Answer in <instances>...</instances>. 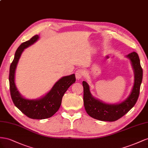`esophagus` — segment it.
Instances as JSON below:
<instances>
[{"label": "esophagus", "mask_w": 148, "mask_h": 148, "mask_svg": "<svg viewBox=\"0 0 148 148\" xmlns=\"http://www.w3.org/2000/svg\"><path fill=\"white\" fill-rule=\"evenodd\" d=\"M75 77H76V79L77 80H79L84 75V72L81 69H78L77 71H75Z\"/></svg>", "instance_id": "1"}]
</instances>
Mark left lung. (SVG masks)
I'll use <instances>...</instances> for the list:
<instances>
[{
	"instance_id": "obj_1",
	"label": "left lung",
	"mask_w": 148,
	"mask_h": 148,
	"mask_svg": "<svg viewBox=\"0 0 148 148\" xmlns=\"http://www.w3.org/2000/svg\"><path fill=\"white\" fill-rule=\"evenodd\" d=\"M126 57L130 60L134 70V82L130 95L122 102L110 104L94 98L90 92L88 84L86 81L82 82L84 105L86 112L90 116L101 121H116L127 113L136 103L143 79V69L138 54L136 52L128 54Z\"/></svg>"
}]
</instances>
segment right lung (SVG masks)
Wrapping results in <instances>:
<instances>
[{"instance_id":"right-lung-1","label":"right lung","mask_w":148,"mask_h":148,"mask_svg":"<svg viewBox=\"0 0 148 148\" xmlns=\"http://www.w3.org/2000/svg\"><path fill=\"white\" fill-rule=\"evenodd\" d=\"M39 39L36 35L22 43L16 49L13 61L11 63L9 73L10 91L12 101L15 106L28 118L42 120L51 117L60 108L62 98L68 88L75 82V74L62 77L53 86L50 91L43 97L29 100L22 96L15 83V74L19 59L23 50Z\"/></svg>"}]
</instances>
